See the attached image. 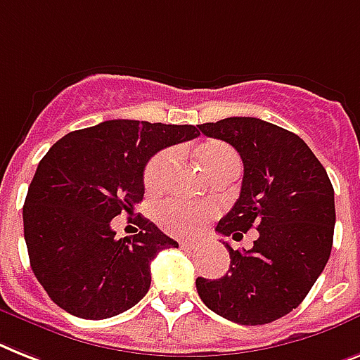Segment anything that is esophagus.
<instances>
[{"label": "esophagus", "mask_w": 360, "mask_h": 360, "mask_svg": "<svg viewBox=\"0 0 360 360\" xmlns=\"http://www.w3.org/2000/svg\"><path fill=\"white\" fill-rule=\"evenodd\" d=\"M179 244L183 250H194L195 248V242H192V240H181Z\"/></svg>", "instance_id": "34e87169"}]
</instances>
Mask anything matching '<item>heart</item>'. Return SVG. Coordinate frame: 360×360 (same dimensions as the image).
Segmentation results:
<instances>
[{
  "mask_svg": "<svg viewBox=\"0 0 360 360\" xmlns=\"http://www.w3.org/2000/svg\"><path fill=\"white\" fill-rule=\"evenodd\" d=\"M198 159L203 170L209 175L218 172L238 170V155L231 146L224 142H209L198 151ZM174 151L165 150L157 153L148 162L144 170V185L150 190H157L162 186L166 175L170 172ZM212 210L205 205H190L183 201H166L159 207L157 220L160 227L168 231L170 235L194 236L198 235L209 221Z\"/></svg>",
  "mask_w": 360,
  "mask_h": 360,
  "instance_id": "heart-1",
  "label": "heart"
}]
</instances>
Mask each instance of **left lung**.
<instances>
[{
  "label": "left lung",
  "instance_id": "1",
  "mask_svg": "<svg viewBox=\"0 0 360 360\" xmlns=\"http://www.w3.org/2000/svg\"><path fill=\"white\" fill-rule=\"evenodd\" d=\"M238 151L244 177L238 200L216 226L251 250L229 251L220 279H195L210 311L242 326H262L294 311L326 268L335 233V190L326 168L297 134L250 116L198 125Z\"/></svg>",
  "mask_w": 360,
  "mask_h": 360
}]
</instances>
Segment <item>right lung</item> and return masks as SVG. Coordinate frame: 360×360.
Instances as JSON below:
<instances>
[{
  "mask_svg": "<svg viewBox=\"0 0 360 360\" xmlns=\"http://www.w3.org/2000/svg\"><path fill=\"white\" fill-rule=\"evenodd\" d=\"M200 136L194 125L109 120L72 131L38 162L23 203V236L34 277L74 316L127 311L151 285L157 253L179 244L153 221L116 238L110 220L144 198V168L157 151Z\"/></svg>",
  "mask_w": 360,
  "mask_h": 360,
  "instance_id": "right-lung-1",
  "label": "right lung"
}]
</instances>
